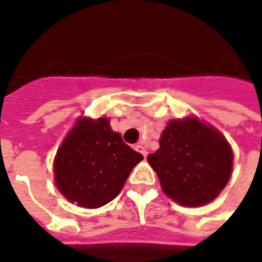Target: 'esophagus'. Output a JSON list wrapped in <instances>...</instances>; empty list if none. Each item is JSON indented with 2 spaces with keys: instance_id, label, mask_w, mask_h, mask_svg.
<instances>
[{
  "instance_id": "34e87169",
  "label": "esophagus",
  "mask_w": 262,
  "mask_h": 262,
  "mask_svg": "<svg viewBox=\"0 0 262 262\" xmlns=\"http://www.w3.org/2000/svg\"><path fill=\"white\" fill-rule=\"evenodd\" d=\"M135 148H136V151H139V153H142L143 157L146 159V156H147V150H146V147L143 146V143H137L136 146H135Z\"/></svg>"
}]
</instances>
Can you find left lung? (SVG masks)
Masks as SVG:
<instances>
[{
  "label": "left lung",
  "mask_w": 262,
  "mask_h": 262,
  "mask_svg": "<svg viewBox=\"0 0 262 262\" xmlns=\"http://www.w3.org/2000/svg\"><path fill=\"white\" fill-rule=\"evenodd\" d=\"M167 196L185 206L212 202L230 180L233 151L222 133L189 116L170 120L148 154Z\"/></svg>",
  "instance_id": "obj_1"
}]
</instances>
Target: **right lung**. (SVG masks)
I'll return each mask as SVG.
<instances>
[{
    "label": "right lung",
    "mask_w": 262,
    "mask_h": 262,
    "mask_svg": "<svg viewBox=\"0 0 262 262\" xmlns=\"http://www.w3.org/2000/svg\"><path fill=\"white\" fill-rule=\"evenodd\" d=\"M143 156L132 150L109 119L77 120L54 159V181L70 202L95 209L122 191Z\"/></svg>",
    "instance_id": "obj_1"
}]
</instances>
